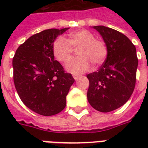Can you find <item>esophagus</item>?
Returning a JSON list of instances; mask_svg holds the SVG:
<instances>
[{
    "label": "esophagus",
    "mask_w": 148,
    "mask_h": 148,
    "mask_svg": "<svg viewBox=\"0 0 148 148\" xmlns=\"http://www.w3.org/2000/svg\"><path fill=\"white\" fill-rule=\"evenodd\" d=\"M73 77L74 78V80H78L79 79V76L78 75H77V74H73Z\"/></svg>",
    "instance_id": "esophagus-1"
}]
</instances>
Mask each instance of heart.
Here are the masks:
<instances>
[{
	"label": "heart",
	"mask_w": 148,
	"mask_h": 148,
	"mask_svg": "<svg viewBox=\"0 0 148 148\" xmlns=\"http://www.w3.org/2000/svg\"><path fill=\"white\" fill-rule=\"evenodd\" d=\"M79 57L72 59L66 66L67 71L79 74L88 71L90 64L94 66L102 64L108 56V47L101 39L95 38L94 34L86 29L73 31L68 39L58 37L52 45L53 57L59 62L65 64L71 58L74 48H77Z\"/></svg>",
	"instance_id": "1"
}]
</instances>
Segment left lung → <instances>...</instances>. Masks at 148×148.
<instances>
[{
    "mask_svg": "<svg viewBox=\"0 0 148 148\" xmlns=\"http://www.w3.org/2000/svg\"><path fill=\"white\" fill-rule=\"evenodd\" d=\"M108 47V56L97 71L87 75L88 102L95 110L110 112L123 106L131 97L136 83L138 65L135 46L119 31L95 26Z\"/></svg>",
    "mask_w": 148,
    "mask_h": 148,
    "instance_id": "1",
    "label": "left lung"
}]
</instances>
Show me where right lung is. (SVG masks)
<instances>
[{"label":"right lung","mask_w":148,"mask_h":148,"mask_svg":"<svg viewBox=\"0 0 148 148\" xmlns=\"http://www.w3.org/2000/svg\"><path fill=\"white\" fill-rule=\"evenodd\" d=\"M68 29H47L34 34L20 45L13 58L14 82L20 98L29 109L43 116L64 109L74 82L52 53L54 40Z\"/></svg>","instance_id":"1"}]
</instances>
